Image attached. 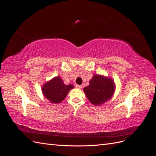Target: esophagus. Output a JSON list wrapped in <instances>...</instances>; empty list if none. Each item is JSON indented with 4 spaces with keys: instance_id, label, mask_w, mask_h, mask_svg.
I'll list each match as a JSON object with an SVG mask.
<instances>
[{
    "instance_id": "34e87169",
    "label": "esophagus",
    "mask_w": 156,
    "mask_h": 156,
    "mask_svg": "<svg viewBox=\"0 0 156 156\" xmlns=\"http://www.w3.org/2000/svg\"><path fill=\"white\" fill-rule=\"evenodd\" d=\"M75 87H76L77 88H79V89H81V88H83V86H81V85H78V84H77V85L75 86Z\"/></svg>"
}]
</instances>
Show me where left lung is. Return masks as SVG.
Here are the masks:
<instances>
[{"mask_svg":"<svg viewBox=\"0 0 156 156\" xmlns=\"http://www.w3.org/2000/svg\"><path fill=\"white\" fill-rule=\"evenodd\" d=\"M113 80L101 75H94L89 85L83 89L88 100L93 105H100L109 100L115 92Z\"/></svg>","mask_w":156,"mask_h":156,"instance_id":"1","label":"left lung"}]
</instances>
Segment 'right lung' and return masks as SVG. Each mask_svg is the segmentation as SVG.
Instances as JSON below:
<instances>
[{
    "label": "right lung",
    "mask_w": 156,
    "mask_h": 156,
    "mask_svg": "<svg viewBox=\"0 0 156 156\" xmlns=\"http://www.w3.org/2000/svg\"><path fill=\"white\" fill-rule=\"evenodd\" d=\"M73 85H66L60 77L57 76L45 83L42 86V92L44 97L53 103L62 101Z\"/></svg>",
    "instance_id": "add662e5"
}]
</instances>
